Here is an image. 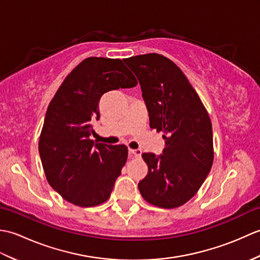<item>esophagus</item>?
I'll use <instances>...</instances> for the list:
<instances>
[{
    "mask_svg": "<svg viewBox=\"0 0 260 260\" xmlns=\"http://www.w3.org/2000/svg\"><path fill=\"white\" fill-rule=\"evenodd\" d=\"M128 152L131 154V156H133V157H141V155H142V151L139 150V148H137V150H133V148H129Z\"/></svg>",
    "mask_w": 260,
    "mask_h": 260,
    "instance_id": "obj_1",
    "label": "esophagus"
}]
</instances>
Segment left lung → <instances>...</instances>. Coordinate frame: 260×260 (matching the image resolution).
<instances>
[{
    "label": "left lung",
    "instance_id": "1",
    "mask_svg": "<svg viewBox=\"0 0 260 260\" xmlns=\"http://www.w3.org/2000/svg\"><path fill=\"white\" fill-rule=\"evenodd\" d=\"M124 62L140 81L151 128L162 132L165 140L161 155H142L148 173L139 190L153 206L180 207L196 194L211 170V120L184 74L167 57L147 53Z\"/></svg>",
    "mask_w": 260,
    "mask_h": 260
}]
</instances>
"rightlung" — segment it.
Returning a JSON list of instances; mask_svg holds the SVG:
<instances>
[{
    "label": "right lung",
    "mask_w": 260,
    "mask_h": 260,
    "mask_svg": "<svg viewBox=\"0 0 260 260\" xmlns=\"http://www.w3.org/2000/svg\"><path fill=\"white\" fill-rule=\"evenodd\" d=\"M137 85L120 59H85L59 87L47 109L39 140L47 180L64 200L79 207L98 206L110 197L127 159L125 145L90 140L92 120L105 92Z\"/></svg>",
    "instance_id": "right-lung-1"
}]
</instances>
